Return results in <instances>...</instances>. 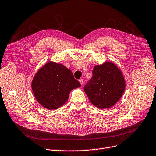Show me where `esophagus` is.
Instances as JSON below:
<instances>
[{
  "label": "esophagus",
  "instance_id": "1",
  "mask_svg": "<svg viewBox=\"0 0 156 156\" xmlns=\"http://www.w3.org/2000/svg\"><path fill=\"white\" fill-rule=\"evenodd\" d=\"M79 82H80L81 85H83V78H80L79 80Z\"/></svg>",
  "mask_w": 156,
  "mask_h": 156
}]
</instances>
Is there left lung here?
Wrapping results in <instances>:
<instances>
[{
	"instance_id": "1",
	"label": "left lung",
	"mask_w": 156,
	"mask_h": 156,
	"mask_svg": "<svg viewBox=\"0 0 156 156\" xmlns=\"http://www.w3.org/2000/svg\"><path fill=\"white\" fill-rule=\"evenodd\" d=\"M93 76L84 87V90L91 103L100 109L115 105L122 96L126 82L122 73L112 62L96 65Z\"/></svg>"
}]
</instances>
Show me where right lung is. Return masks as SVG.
I'll return each mask as SVG.
<instances>
[{
  "mask_svg": "<svg viewBox=\"0 0 156 156\" xmlns=\"http://www.w3.org/2000/svg\"><path fill=\"white\" fill-rule=\"evenodd\" d=\"M80 86L70 69L53 61L41 67L31 84L37 102L48 110H55L62 106L68 99L70 92Z\"/></svg>",
  "mask_w": 156,
  "mask_h": 156,
  "instance_id": "1",
  "label": "right lung"
}]
</instances>
